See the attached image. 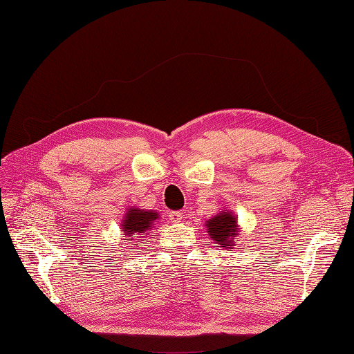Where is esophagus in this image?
Returning a JSON list of instances; mask_svg holds the SVG:
<instances>
[{"label":"esophagus","instance_id":"obj_1","mask_svg":"<svg viewBox=\"0 0 354 354\" xmlns=\"http://www.w3.org/2000/svg\"><path fill=\"white\" fill-rule=\"evenodd\" d=\"M169 219H170L171 223H179V222H183L184 216H183L181 212H170L169 213Z\"/></svg>","mask_w":354,"mask_h":354}]
</instances>
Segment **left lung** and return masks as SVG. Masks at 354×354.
I'll use <instances>...</instances> for the list:
<instances>
[{
  "instance_id": "obj_1",
  "label": "left lung",
  "mask_w": 354,
  "mask_h": 354,
  "mask_svg": "<svg viewBox=\"0 0 354 354\" xmlns=\"http://www.w3.org/2000/svg\"><path fill=\"white\" fill-rule=\"evenodd\" d=\"M205 227L208 236L213 240L216 248H223V250L231 251L236 250L240 228L237 216L234 213L223 208L222 212L205 222Z\"/></svg>"
}]
</instances>
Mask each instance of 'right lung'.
Masks as SVG:
<instances>
[{
  "label": "right lung",
  "instance_id": "1",
  "mask_svg": "<svg viewBox=\"0 0 354 354\" xmlns=\"http://www.w3.org/2000/svg\"><path fill=\"white\" fill-rule=\"evenodd\" d=\"M160 219L155 209H141L138 207H129L120 223L122 230V237L124 242L129 245L126 248L127 251H133L135 246L146 242L149 231L155 228V222Z\"/></svg>",
  "mask_w": 354,
  "mask_h": 354
}]
</instances>
